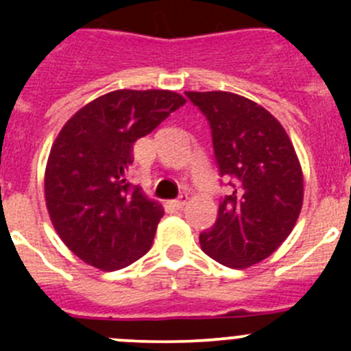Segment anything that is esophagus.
Wrapping results in <instances>:
<instances>
[{"mask_svg":"<svg viewBox=\"0 0 351 351\" xmlns=\"http://www.w3.org/2000/svg\"><path fill=\"white\" fill-rule=\"evenodd\" d=\"M186 202H189V195H185V193H183V195H180L176 200H173L171 205L175 208H183L186 205Z\"/></svg>","mask_w":351,"mask_h":351,"instance_id":"1","label":"esophagus"}]
</instances>
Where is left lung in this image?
I'll list each match as a JSON object with an SVG mask.
<instances>
[{"instance_id":"obj_1","label":"left lung","mask_w":351,"mask_h":351,"mask_svg":"<svg viewBox=\"0 0 351 351\" xmlns=\"http://www.w3.org/2000/svg\"><path fill=\"white\" fill-rule=\"evenodd\" d=\"M185 95L208 120L219 173L232 186L200 246L224 267L247 268L292 232L304 198L300 162L282 123L261 105L229 91Z\"/></svg>"}]
</instances>
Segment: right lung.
<instances>
[{
  "label": "right lung",
  "mask_w": 351,
  "mask_h": 351,
  "mask_svg": "<svg viewBox=\"0 0 351 351\" xmlns=\"http://www.w3.org/2000/svg\"><path fill=\"white\" fill-rule=\"evenodd\" d=\"M185 98L168 90H117L77 110L52 144L45 204L62 243L104 271L147 253L162 210L129 182L134 143Z\"/></svg>",
  "instance_id": "1"
}]
</instances>
